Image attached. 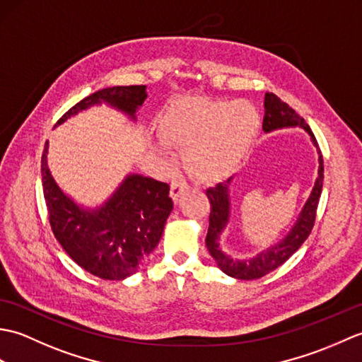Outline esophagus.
Returning <instances> with one entry per match:
<instances>
[{
    "label": "esophagus",
    "instance_id": "1",
    "mask_svg": "<svg viewBox=\"0 0 362 362\" xmlns=\"http://www.w3.org/2000/svg\"><path fill=\"white\" fill-rule=\"evenodd\" d=\"M189 189V185L188 183L183 180V179H177V180H174L173 183H171V197H173V201L174 202H177L180 199V196L183 194V193H187V191Z\"/></svg>",
    "mask_w": 362,
    "mask_h": 362
}]
</instances>
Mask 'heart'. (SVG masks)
<instances>
[{
	"mask_svg": "<svg viewBox=\"0 0 362 362\" xmlns=\"http://www.w3.org/2000/svg\"><path fill=\"white\" fill-rule=\"evenodd\" d=\"M261 126L247 101L194 96L173 103L157 119L166 144L185 151V168L194 180L226 179L241 166Z\"/></svg>",
	"mask_w": 362,
	"mask_h": 362,
	"instance_id": "obj_1",
	"label": "heart"
}]
</instances>
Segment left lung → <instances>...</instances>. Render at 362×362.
I'll use <instances>...</instances> for the list:
<instances>
[{
	"instance_id": "left-lung-1",
	"label": "left lung",
	"mask_w": 362,
	"mask_h": 362,
	"mask_svg": "<svg viewBox=\"0 0 362 362\" xmlns=\"http://www.w3.org/2000/svg\"><path fill=\"white\" fill-rule=\"evenodd\" d=\"M289 126H302L306 132L311 135V140L314 146L319 149V144L316 136L311 132L310 126L306 124L303 118H300L294 109L283 103L281 99L274 93H266L264 96V118H263V130L264 132H271L275 129L289 127ZM230 182V180H228ZM322 182H324V158H322V152L319 149V177L314 188L311 191V196L308 202L305 204L302 213L292 227L288 236L281 240V243H276L271 249L263 250L258 253L257 257L252 259L238 261L227 257L219 247V235L228 222V213H230V204H228V193L227 185H219L216 188L206 189V197H209L211 210H210V226L209 233H206L205 243L206 249H209L210 255L216 259L218 266L224 271L227 275L235 276L240 280H255L261 279L266 274L275 271L276 267L281 266L292 253H294L300 245L305 243L306 238L310 236L311 230L314 227V221H316L317 205L322 193Z\"/></svg>"
}]
</instances>
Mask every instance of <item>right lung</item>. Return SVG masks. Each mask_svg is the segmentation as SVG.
Masks as SVG:
<instances>
[{
	"mask_svg": "<svg viewBox=\"0 0 362 362\" xmlns=\"http://www.w3.org/2000/svg\"><path fill=\"white\" fill-rule=\"evenodd\" d=\"M146 96V86L103 88L73 105L57 124L101 103L135 118ZM46 153L48 141L42 153L43 196L51 230L64 250L74 263L99 279L122 280L135 274L143 259L156 249L173 210L168 183L132 174L104 206L88 211L76 205L57 187L48 169Z\"/></svg>",
	"mask_w": 362,
	"mask_h": 362,
	"instance_id": "obj_1",
	"label": "right lung"
}]
</instances>
